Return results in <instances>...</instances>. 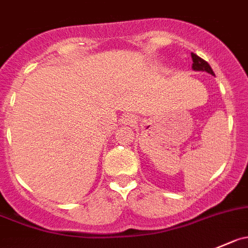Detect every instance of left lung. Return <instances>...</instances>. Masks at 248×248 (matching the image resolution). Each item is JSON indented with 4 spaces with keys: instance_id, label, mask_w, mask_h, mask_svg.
Segmentation results:
<instances>
[{
    "instance_id": "obj_1",
    "label": "left lung",
    "mask_w": 248,
    "mask_h": 248,
    "mask_svg": "<svg viewBox=\"0 0 248 248\" xmlns=\"http://www.w3.org/2000/svg\"><path fill=\"white\" fill-rule=\"evenodd\" d=\"M191 58H193V69L194 70L206 71V73L211 74V75H215L212 68H211L210 64H208L206 60H203L202 58H200L199 55L194 54V53H191Z\"/></svg>"
}]
</instances>
